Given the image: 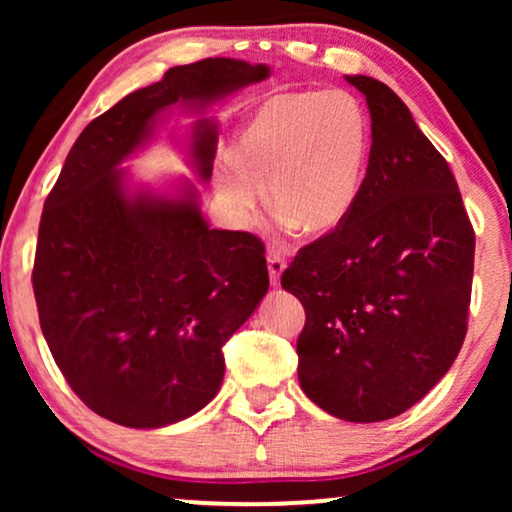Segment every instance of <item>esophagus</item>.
<instances>
[{"label": "esophagus", "instance_id": "34e87169", "mask_svg": "<svg viewBox=\"0 0 512 512\" xmlns=\"http://www.w3.org/2000/svg\"><path fill=\"white\" fill-rule=\"evenodd\" d=\"M286 270V261L277 251H270L268 254V272H270V284L279 286V279H282V272Z\"/></svg>", "mask_w": 512, "mask_h": 512}]
</instances>
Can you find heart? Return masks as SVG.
Listing matches in <instances>:
<instances>
[{
  "label": "heart",
  "instance_id": "heart-1",
  "mask_svg": "<svg viewBox=\"0 0 512 512\" xmlns=\"http://www.w3.org/2000/svg\"><path fill=\"white\" fill-rule=\"evenodd\" d=\"M368 156L366 111L347 90L279 93L244 123L214 186L235 219L254 214L265 184L270 207L286 223L328 235L352 214Z\"/></svg>",
  "mask_w": 512,
  "mask_h": 512
}]
</instances>
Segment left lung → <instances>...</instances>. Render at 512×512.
Segmentation results:
<instances>
[{"label":"left lung","instance_id":"obj_1","mask_svg":"<svg viewBox=\"0 0 512 512\" xmlns=\"http://www.w3.org/2000/svg\"><path fill=\"white\" fill-rule=\"evenodd\" d=\"M370 111L368 170L338 230L298 251L282 286L305 307L300 387L345 422L398 417L436 387L466 338L475 233L457 179L410 109L345 76Z\"/></svg>","mask_w":512,"mask_h":512}]
</instances>
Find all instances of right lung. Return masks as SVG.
Instances as JSON below:
<instances>
[{"instance_id": "add662e5", "label": "right lung", "mask_w": 512, "mask_h": 512, "mask_svg": "<svg viewBox=\"0 0 512 512\" xmlns=\"http://www.w3.org/2000/svg\"><path fill=\"white\" fill-rule=\"evenodd\" d=\"M270 76L268 65L207 58L172 67L86 125L39 223L32 286L41 333L74 394L130 429L205 408L223 382V345L268 293L256 235L209 228L193 184L177 195L128 188L123 160L158 116L209 104ZM216 123L193 125V170L209 181Z\"/></svg>"}]
</instances>
